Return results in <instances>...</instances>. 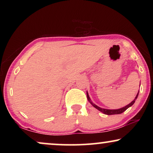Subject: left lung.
<instances>
[{
	"label": "left lung",
	"instance_id": "left-lung-1",
	"mask_svg": "<svg viewBox=\"0 0 153 153\" xmlns=\"http://www.w3.org/2000/svg\"><path fill=\"white\" fill-rule=\"evenodd\" d=\"M139 92H138L137 95H136L134 100L131 102H130V103H129V104H127V106H124V107L118 108V109H106V108H103L100 107V106H98L96 105V104H94L93 102L91 101V98H90V97H89V95H88V92H86L88 100V102L91 104V105L93 106H94V107H95V108H97V110H99L100 111H101V112L103 113V114H106V115H114V114H122V113L124 112L125 111H126L127 108H128L129 107H130V106H131L134 104L136 100L137 99L138 95H139Z\"/></svg>",
	"mask_w": 153,
	"mask_h": 153
}]
</instances>
